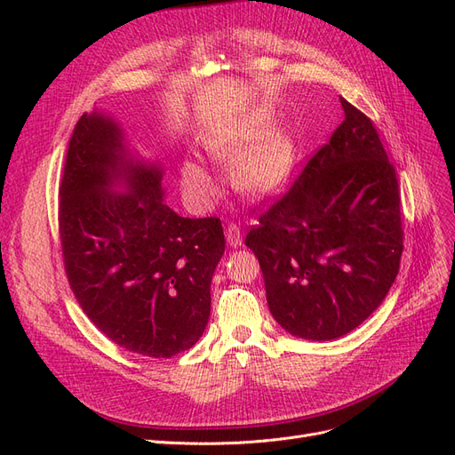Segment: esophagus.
I'll return each mask as SVG.
<instances>
[{
  "label": "esophagus",
  "instance_id": "obj_1",
  "mask_svg": "<svg viewBox=\"0 0 455 455\" xmlns=\"http://www.w3.org/2000/svg\"><path fill=\"white\" fill-rule=\"evenodd\" d=\"M226 241L231 246V249H239L243 244V233L235 224H229L226 229Z\"/></svg>",
  "mask_w": 455,
  "mask_h": 455
}]
</instances>
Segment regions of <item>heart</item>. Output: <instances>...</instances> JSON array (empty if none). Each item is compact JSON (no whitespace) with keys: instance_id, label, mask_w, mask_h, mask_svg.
<instances>
[{"instance_id":"obj_1","label":"heart","mask_w":455,"mask_h":455,"mask_svg":"<svg viewBox=\"0 0 455 455\" xmlns=\"http://www.w3.org/2000/svg\"><path fill=\"white\" fill-rule=\"evenodd\" d=\"M271 114L266 108L252 109L231 125L209 134L206 156L220 163H233L231 176L246 197L264 199L281 191L294 169V142L281 129H269ZM182 186L196 203L209 204L218 196V182L197 159H186L180 167Z\"/></svg>"}]
</instances>
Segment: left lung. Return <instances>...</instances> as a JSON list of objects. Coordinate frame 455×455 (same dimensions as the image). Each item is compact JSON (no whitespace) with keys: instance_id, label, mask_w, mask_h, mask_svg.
Returning a JSON list of instances; mask_svg holds the SVG:
<instances>
[{"instance_id":"obj_1","label":"left lung","mask_w":455,"mask_h":455,"mask_svg":"<svg viewBox=\"0 0 455 455\" xmlns=\"http://www.w3.org/2000/svg\"><path fill=\"white\" fill-rule=\"evenodd\" d=\"M346 119L288 194L246 235L267 306L288 334L328 341L374 313L403 254L395 167L371 121L341 99Z\"/></svg>"}]
</instances>
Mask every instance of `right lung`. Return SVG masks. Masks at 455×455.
I'll return each instance as SVG.
<instances>
[{
	"mask_svg": "<svg viewBox=\"0 0 455 455\" xmlns=\"http://www.w3.org/2000/svg\"><path fill=\"white\" fill-rule=\"evenodd\" d=\"M163 164L131 146L102 109L79 117L60 184V243L72 292L117 346L169 359L196 346L224 256L218 218L164 203Z\"/></svg>",
	"mask_w": 455,
	"mask_h": 455,
	"instance_id": "1",
	"label": "right lung"
}]
</instances>
